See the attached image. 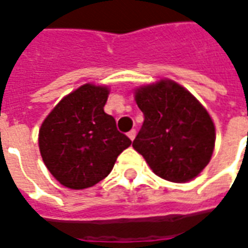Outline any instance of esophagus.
Returning <instances> with one entry per match:
<instances>
[{
	"label": "esophagus",
	"instance_id": "34e87169",
	"mask_svg": "<svg viewBox=\"0 0 248 248\" xmlns=\"http://www.w3.org/2000/svg\"><path fill=\"white\" fill-rule=\"evenodd\" d=\"M135 135H137V131H135L134 129H133V130H130L129 133H127V137H129V138H130V140H134Z\"/></svg>",
	"mask_w": 248,
	"mask_h": 248
}]
</instances>
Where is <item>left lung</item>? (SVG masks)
<instances>
[{
    "mask_svg": "<svg viewBox=\"0 0 248 248\" xmlns=\"http://www.w3.org/2000/svg\"><path fill=\"white\" fill-rule=\"evenodd\" d=\"M143 124L133 147L158 177L170 182L191 181L213 155L215 127L195 97L172 81L135 92Z\"/></svg>",
    "mask_w": 248,
    "mask_h": 248,
    "instance_id": "obj_1",
    "label": "left lung"
}]
</instances>
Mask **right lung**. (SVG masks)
I'll return each instance as SVG.
<instances>
[{"mask_svg": "<svg viewBox=\"0 0 248 248\" xmlns=\"http://www.w3.org/2000/svg\"><path fill=\"white\" fill-rule=\"evenodd\" d=\"M108 90L83 85L53 108L40 129V151L47 170L69 188L94 186L113 170L131 145L115 119L105 113Z\"/></svg>", "mask_w": 248, "mask_h": 248, "instance_id": "add662e5", "label": "right lung"}]
</instances>
